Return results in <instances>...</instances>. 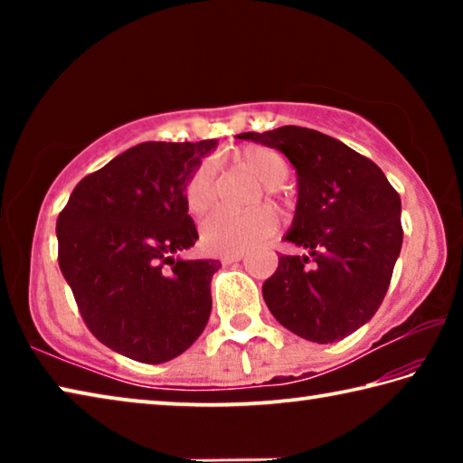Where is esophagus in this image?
<instances>
[{
  "label": "esophagus",
  "instance_id": "esophagus-1",
  "mask_svg": "<svg viewBox=\"0 0 463 463\" xmlns=\"http://www.w3.org/2000/svg\"><path fill=\"white\" fill-rule=\"evenodd\" d=\"M242 260V253H234V255H224V257H221V261H222V265H229V263H237V261H241Z\"/></svg>",
  "mask_w": 463,
  "mask_h": 463
}]
</instances>
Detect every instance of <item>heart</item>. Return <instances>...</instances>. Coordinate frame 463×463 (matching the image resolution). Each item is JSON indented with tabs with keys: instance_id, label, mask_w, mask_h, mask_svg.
<instances>
[{
	"instance_id": "b5f03b06",
	"label": "heart",
	"mask_w": 463,
	"mask_h": 463,
	"mask_svg": "<svg viewBox=\"0 0 463 463\" xmlns=\"http://www.w3.org/2000/svg\"><path fill=\"white\" fill-rule=\"evenodd\" d=\"M237 169L247 171L263 185L268 198H279L281 185L289 177V163L284 155L271 146L247 145L229 155ZM218 195V182L214 167L208 161L198 163L187 175L184 185V202L187 213L194 216L206 214L214 206ZM263 203V198L255 200ZM278 231V214L269 206H260L249 213L218 210L202 224V242L216 255H234L260 245Z\"/></svg>"
}]
</instances>
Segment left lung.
Listing matches in <instances>:
<instances>
[{"label": "left lung", "instance_id": "obj_1", "mask_svg": "<svg viewBox=\"0 0 463 463\" xmlns=\"http://www.w3.org/2000/svg\"><path fill=\"white\" fill-rule=\"evenodd\" d=\"M284 153L298 174L286 241L307 250L279 255L263 300L288 331L315 343L355 333L378 312L402 247L401 195L372 159L318 130L242 132Z\"/></svg>", "mask_w": 463, "mask_h": 463}]
</instances>
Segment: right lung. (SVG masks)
<instances>
[{"label":"right lung","instance_id":"add662e5","mask_svg":"<svg viewBox=\"0 0 463 463\" xmlns=\"http://www.w3.org/2000/svg\"><path fill=\"white\" fill-rule=\"evenodd\" d=\"M216 140L140 143L85 175L57 218L59 268L91 335L140 364L177 357L213 310L216 260H175L198 231L184 202Z\"/></svg>","mask_w":463,"mask_h":463}]
</instances>
